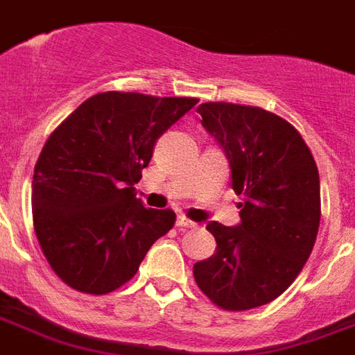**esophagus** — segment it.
I'll list each match as a JSON object with an SVG mask.
<instances>
[{"mask_svg":"<svg viewBox=\"0 0 355 355\" xmlns=\"http://www.w3.org/2000/svg\"><path fill=\"white\" fill-rule=\"evenodd\" d=\"M177 227H178V229H182V231H186V229H196L197 223H196V221L188 220V218H184V216H178Z\"/></svg>","mask_w":355,"mask_h":355,"instance_id":"esophagus-1","label":"esophagus"}]
</instances>
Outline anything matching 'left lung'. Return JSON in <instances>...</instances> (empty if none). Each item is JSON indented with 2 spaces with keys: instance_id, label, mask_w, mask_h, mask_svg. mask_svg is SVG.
<instances>
[{
  "instance_id": "obj_1",
  "label": "left lung",
  "mask_w": 355,
  "mask_h": 355,
  "mask_svg": "<svg viewBox=\"0 0 355 355\" xmlns=\"http://www.w3.org/2000/svg\"><path fill=\"white\" fill-rule=\"evenodd\" d=\"M202 126L231 164L243 196L240 225L210 221L216 253L196 262L197 286L225 311L274 302L302 272L320 225V178L302 135L275 113L253 105L207 102Z\"/></svg>"
}]
</instances>
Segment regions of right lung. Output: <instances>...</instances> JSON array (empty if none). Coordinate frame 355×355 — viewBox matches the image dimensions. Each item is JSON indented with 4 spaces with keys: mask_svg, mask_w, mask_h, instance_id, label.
Instances as JSON below:
<instances>
[{
    "mask_svg": "<svg viewBox=\"0 0 355 355\" xmlns=\"http://www.w3.org/2000/svg\"><path fill=\"white\" fill-rule=\"evenodd\" d=\"M197 102L107 91L51 132L35 166L33 225L51 270L74 291L107 294L123 286L171 231L175 212L143 207L134 184L159 135Z\"/></svg>",
    "mask_w": 355,
    "mask_h": 355,
    "instance_id": "obj_1",
    "label": "right lung"
}]
</instances>
